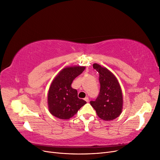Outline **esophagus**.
<instances>
[{
	"mask_svg": "<svg viewBox=\"0 0 160 160\" xmlns=\"http://www.w3.org/2000/svg\"><path fill=\"white\" fill-rule=\"evenodd\" d=\"M84 100L86 101V102H89V98H88V97H86V98L84 99Z\"/></svg>",
	"mask_w": 160,
	"mask_h": 160,
	"instance_id": "34e87169",
	"label": "esophagus"
}]
</instances>
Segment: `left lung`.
Returning a JSON list of instances; mask_svg holds the SVG:
<instances>
[{"mask_svg": "<svg viewBox=\"0 0 160 160\" xmlns=\"http://www.w3.org/2000/svg\"><path fill=\"white\" fill-rule=\"evenodd\" d=\"M93 69L99 72L100 91L97 99L90 101L98 117L111 121L119 116L122 111L123 96L119 82L115 75L105 67L94 63Z\"/></svg>", "mask_w": 160, "mask_h": 160, "instance_id": "obj_1", "label": "left lung"}]
</instances>
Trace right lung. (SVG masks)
Returning <instances> with one entry per match:
<instances>
[{
	"label": "right lung",
	"mask_w": 160,
	"mask_h": 160,
	"mask_svg": "<svg viewBox=\"0 0 160 160\" xmlns=\"http://www.w3.org/2000/svg\"><path fill=\"white\" fill-rule=\"evenodd\" d=\"M84 70L85 67H66L52 81L48 93V105L52 115L68 119L87 103L79 99L77 91L71 88L72 81Z\"/></svg>",
	"instance_id": "1"
}]
</instances>
